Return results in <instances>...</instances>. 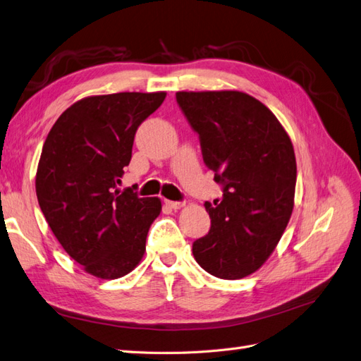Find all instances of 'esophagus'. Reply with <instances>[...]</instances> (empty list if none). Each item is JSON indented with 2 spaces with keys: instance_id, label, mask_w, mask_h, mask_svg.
<instances>
[{
  "instance_id": "1",
  "label": "esophagus",
  "mask_w": 361,
  "mask_h": 361,
  "mask_svg": "<svg viewBox=\"0 0 361 361\" xmlns=\"http://www.w3.org/2000/svg\"><path fill=\"white\" fill-rule=\"evenodd\" d=\"M165 204H167V207L170 208V209H174V211H178V209H180L182 207H183V202H171V200H165Z\"/></svg>"
}]
</instances>
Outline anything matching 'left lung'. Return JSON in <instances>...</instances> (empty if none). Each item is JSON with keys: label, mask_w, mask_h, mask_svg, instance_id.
I'll list each match as a JSON object with an SVG mask.
<instances>
[{"label": "left lung", "mask_w": 361, "mask_h": 361, "mask_svg": "<svg viewBox=\"0 0 361 361\" xmlns=\"http://www.w3.org/2000/svg\"><path fill=\"white\" fill-rule=\"evenodd\" d=\"M176 100L223 190L216 207L204 203L211 229L192 243V255L214 276L241 279L264 264L287 228L296 187L293 144L249 94L182 91Z\"/></svg>", "instance_id": "8db88e82"}]
</instances>
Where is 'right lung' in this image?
I'll list each match as a JSON object with an SVG mask.
<instances>
[{"instance_id":"add662e5","label":"right lung","mask_w":361,"mask_h":361,"mask_svg":"<svg viewBox=\"0 0 361 361\" xmlns=\"http://www.w3.org/2000/svg\"><path fill=\"white\" fill-rule=\"evenodd\" d=\"M165 92L86 97L70 106L44 142L36 196L65 252L97 278L116 279L138 266L161 212L158 197H138L116 183L132 158L140 124Z\"/></svg>"}]
</instances>
